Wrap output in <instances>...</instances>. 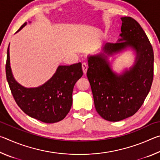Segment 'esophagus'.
I'll return each mask as SVG.
<instances>
[{
	"label": "esophagus",
	"instance_id": "1",
	"mask_svg": "<svg viewBox=\"0 0 160 160\" xmlns=\"http://www.w3.org/2000/svg\"><path fill=\"white\" fill-rule=\"evenodd\" d=\"M88 64L85 63H83L82 64V71H83V73L84 74H86L87 72V70H88Z\"/></svg>",
	"mask_w": 160,
	"mask_h": 160
}]
</instances>
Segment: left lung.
<instances>
[{
	"label": "left lung",
	"mask_w": 160,
	"mask_h": 160,
	"mask_svg": "<svg viewBox=\"0 0 160 160\" xmlns=\"http://www.w3.org/2000/svg\"><path fill=\"white\" fill-rule=\"evenodd\" d=\"M121 34L116 43H107L104 53L88 57L87 76L97 113L109 121L134 115L144 103L154 76L153 48L145 32L131 17L121 18ZM127 46L137 51V63L123 75L113 73L104 53L112 55Z\"/></svg>",
	"instance_id": "obj_1"
}]
</instances>
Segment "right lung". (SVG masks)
<instances>
[{
    "label": "right lung",
    "mask_w": 160,
    "mask_h": 160,
    "mask_svg": "<svg viewBox=\"0 0 160 160\" xmlns=\"http://www.w3.org/2000/svg\"><path fill=\"white\" fill-rule=\"evenodd\" d=\"M25 22L19 30L26 25ZM5 73L10 91L18 107L26 114L44 123L58 122L66 117L72 106V93L75 82L83 74L80 63L58 66L56 73L44 85L25 88L16 82L10 66L9 46Z\"/></svg>",
    "instance_id": "right-lung-1"
}]
</instances>
